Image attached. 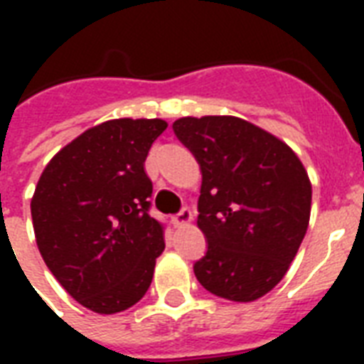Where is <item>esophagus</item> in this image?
<instances>
[{
    "instance_id": "esophagus-1",
    "label": "esophagus",
    "mask_w": 364,
    "mask_h": 364,
    "mask_svg": "<svg viewBox=\"0 0 364 364\" xmlns=\"http://www.w3.org/2000/svg\"><path fill=\"white\" fill-rule=\"evenodd\" d=\"M193 223V211L188 210V208H183L177 215H173V225L176 227H187Z\"/></svg>"
}]
</instances>
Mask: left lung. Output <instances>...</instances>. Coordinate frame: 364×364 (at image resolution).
<instances>
[{
  "mask_svg": "<svg viewBox=\"0 0 364 364\" xmlns=\"http://www.w3.org/2000/svg\"><path fill=\"white\" fill-rule=\"evenodd\" d=\"M173 132L202 170L198 228L208 253L202 287L253 302L287 274L308 230L311 183L293 149L240 117H181Z\"/></svg>",
  "mask_w": 364,
  "mask_h": 364,
  "instance_id": "left-lung-1",
  "label": "left lung"
}]
</instances>
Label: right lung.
Returning <instances> with one entry per match:
<instances>
[{
	"label": "right lung",
	"instance_id": "1",
	"mask_svg": "<svg viewBox=\"0 0 364 364\" xmlns=\"http://www.w3.org/2000/svg\"><path fill=\"white\" fill-rule=\"evenodd\" d=\"M162 119H113L88 128L45 166L31 196L45 264L88 310L111 316L139 302L164 251V225L149 215L145 159Z\"/></svg>",
	"mask_w": 364,
	"mask_h": 364
}]
</instances>
